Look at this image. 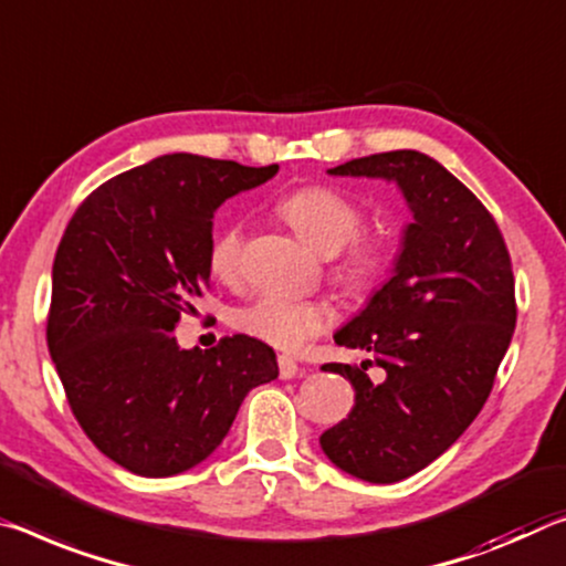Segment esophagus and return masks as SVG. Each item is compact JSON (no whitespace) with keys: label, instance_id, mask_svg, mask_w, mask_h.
I'll list each match as a JSON object with an SVG mask.
<instances>
[{"label":"esophagus","instance_id":"34e87169","mask_svg":"<svg viewBox=\"0 0 566 566\" xmlns=\"http://www.w3.org/2000/svg\"><path fill=\"white\" fill-rule=\"evenodd\" d=\"M297 373H300L297 360H294V357H290V355H280V378L292 380Z\"/></svg>","mask_w":566,"mask_h":566}]
</instances>
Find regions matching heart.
Here are the masks:
<instances>
[{"instance_id":"heart-1","label":"heart","mask_w":566,"mask_h":566,"mask_svg":"<svg viewBox=\"0 0 566 566\" xmlns=\"http://www.w3.org/2000/svg\"><path fill=\"white\" fill-rule=\"evenodd\" d=\"M276 211L297 234L322 254H335L332 274L353 290L378 282L388 272V247L380 239L357 237L363 229V209L332 186H302L276 203ZM241 229L223 227L209 244V272L221 282L239 274ZM332 322L325 302L286 297L264 292L234 312V325L244 335L274 349L297 353Z\"/></svg>"}]
</instances>
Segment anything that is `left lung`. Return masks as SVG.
I'll return each instance as SVG.
<instances>
[{
	"mask_svg": "<svg viewBox=\"0 0 566 566\" xmlns=\"http://www.w3.org/2000/svg\"><path fill=\"white\" fill-rule=\"evenodd\" d=\"M329 176L382 178L406 199L412 223L392 276L335 332L386 370L329 363L353 382L355 406L319 436L327 459L355 479L396 483L459 441L493 388L516 327L514 272L504 237L459 178L418 150H390L329 168Z\"/></svg>",
	"mask_w": 566,
	"mask_h": 566,
	"instance_id": "1",
	"label": "left lung"
}]
</instances>
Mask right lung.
<instances>
[{
    "label": "right lung",
    "mask_w": 566,
    "mask_h": 566,
    "mask_svg": "<svg viewBox=\"0 0 566 566\" xmlns=\"http://www.w3.org/2000/svg\"><path fill=\"white\" fill-rule=\"evenodd\" d=\"M193 154L158 156L77 206L52 264L48 347L80 428L130 473L164 479L217 451L239 406L280 375L249 335L178 347L174 329L209 286L213 211L269 181Z\"/></svg>",
    "instance_id": "add662e5"
}]
</instances>
